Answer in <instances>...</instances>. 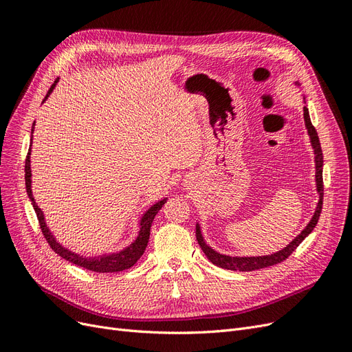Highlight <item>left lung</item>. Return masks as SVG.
Instances as JSON below:
<instances>
[{
    "instance_id": "left-lung-1",
    "label": "left lung",
    "mask_w": 352,
    "mask_h": 352,
    "mask_svg": "<svg viewBox=\"0 0 352 352\" xmlns=\"http://www.w3.org/2000/svg\"><path fill=\"white\" fill-rule=\"evenodd\" d=\"M296 85H300L298 82H295ZM304 120H305V127L307 132L310 135L311 140V146L316 154V188L318 192V202L314 214L310 220V223L305 226V229L298 235L289 245L278 252L270 254V255H260V257H230V255H225L220 254L217 251L212 250L211 247L206 243L204 238H202L201 233V228L197 223V241L199 243L201 250L204 251V254L207 255V258L212 263L219 265L221 269H228V270H239V272H252V270H258V269H264V267H270V265H274L278 263H282L283 260H286L289 255L296 250L298 245H300L310 233L313 232V229L316 228L318 217H320L322 212V207H323V153H322V146H320V141H318V135L316 127L311 124L310 120V113H308V109L304 107Z\"/></svg>"
}]
</instances>
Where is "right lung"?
Instances as JSON below:
<instances>
[{"label": "right lung", "instance_id": "obj_1", "mask_svg": "<svg viewBox=\"0 0 352 352\" xmlns=\"http://www.w3.org/2000/svg\"><path fill=\"white\" fill-rule=\"evenodd\" d=\"M58 79H56V82L51 85L50 91L45 95V100L50 97V94L52 92V89L56 88ZM44 100V101H45ZM35 126V124H34ZM34 126H32V133H34ZM32 172H30V148L28 151V157H26V163H25V180H26V192L29 199L32 201V206H34V210L36 212V217L39 221V226L42 233L47 239V242L50 243V247L54 250V252H57L60 257H63L65 260L80 265V267L91 270V272H97V273H116V272H123L126 269H131L132 265L141 258V255L144 254L146 245H148V239H150V232H151V225L153 220L155 217L157 212L162 210V207L166 204L167 198H163L162 201L155 202L154 206H151L145 211V214L142 216L141 221H140V233H138L136 239L126 247L124 250L119 251V252H113V254H104V255H98V257H85V255H79L76 252H73L56 241V238L52 236V233L50 232L47 223H45V217L44 212L38 207V204L35 202L34 195H32Z\"/></svg>", "mask_w": 352, "mask_h": 352}]
</instances>
